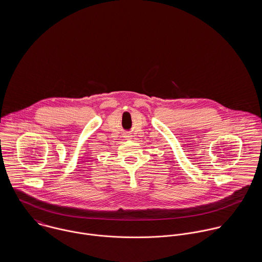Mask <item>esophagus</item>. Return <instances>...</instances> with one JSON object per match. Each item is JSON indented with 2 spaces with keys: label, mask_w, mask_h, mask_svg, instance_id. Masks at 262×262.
Instances as JSON below:
<instances>
[{
  "label": "esophagus",
  "mask_w": 262,
  "mask_h": 262,
  "mask_svg": "<svg viewBox=\"0 0 262 262\" xmlns=\"http://www.w3.org/2000/svg\"><path fill=\"white\" fill-rule=\"evenodd\" d=\"M126 137H127V138H129V137H130V136H126Z\"/></svg>",
  "instance_id": "obj_1"
}]
</instances>
